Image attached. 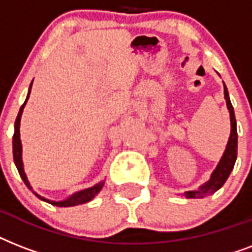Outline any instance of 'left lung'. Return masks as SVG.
I'll return each mask as SVG.
<instances>
[{"mask_svg":"<svg viewBox=\"0 0 252 252\" xmlns=\"http://www.w3.org/2000/svg\"><path fill=\"white\" fill-rule=\"evenodd\" d=\"M223 95H225V100H226V107L230 114V136H229V141L226 144V149L223 152L222 157L220 159L219 165L212 172L211 178L207 183L200 186L197 189H192V191H186L183 193L187 199H201L208 195L215 193L219 191L220 188L222 187L223 183L230 175L231 170L234 167V163L237 161V150H238V133H237V122H235L234 108L231 106L230 98H229V91H227L226 85L223 84Z\"/></svg>","mask_w":252,"mask_h":252,"instance_id":"obj_1","label":"left lung"}]
</instances>
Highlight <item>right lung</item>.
I'll return each instance as SVG.
<instances>
[{"label":"right lung","mask_w":252,"mask_h":252,"mask_svg":"<svg viewBox=\"0 0 252 252\" xmlns=\"http://www.w3.org/2000/svg\"><path fill=\"white\" fill-rule=\"evenodd\" d=\"M31 87H32V82L30 85L29 89V94H27V98H26L25 103L22 104L21 110L18 112L17 120H15V124H14V136H13V157H14V163L17 166L18 171H19V175L23 179L25 184L29 187V189L32 191V193L36 197H39L43 201H47V203L52 204V205H56V207H76V205H80V204H85L89 203L91 200L94 199L95 196L98 195L100 189L104 186V182H99L98 184H95L93 187H89L86 189H81V191L76 192V193H73L69 197H66L65 200H60V201H55V200H49L44 196H40L39 193L33 191V188L31 187V184H30L29 179H27V175H26L25 172V167H23V161H22V141H21V133H19V126H21V118L22 114H23V108H25L26 103L29 100L30 98V93H31Z\"/></svg>","instance_id":"right-lung-1"}]
</instances>
